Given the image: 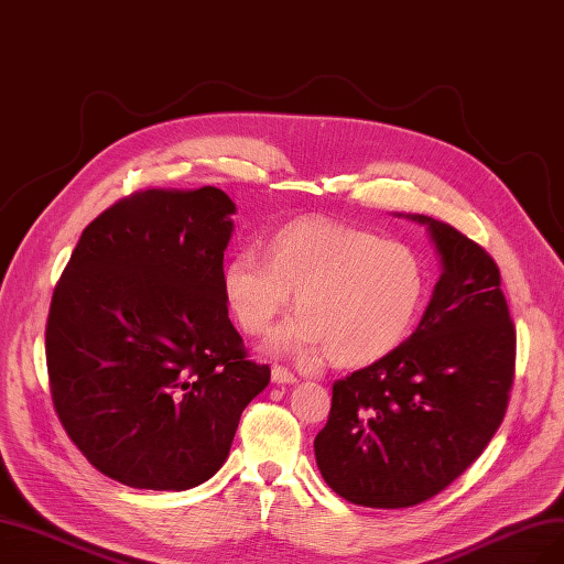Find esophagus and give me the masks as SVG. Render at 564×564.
<instances>
[{
    "label": "esophagus",
    "instance_id": "34e87169",
    "mask_svg": "<svg viewBox=\"0 0 564 564\" xmlns=\"http://www.w3.org/2000/svg\"><path fill=\"white\" fill-rule=\"evenodd\" d=\"M270 377H273V384H280V387H284V384H296L299 381V377L294 375V372H289L286 368H273V372H270Z\"/></svg>",
    "mask_w": 564,
    "mask_h": 564
}]
</instances>
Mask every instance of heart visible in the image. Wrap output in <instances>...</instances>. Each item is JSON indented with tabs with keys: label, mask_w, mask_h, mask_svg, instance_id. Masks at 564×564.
<instances>
[{
	"label": "heart",
	"mask_w": 564,
	"mask_h": 564,
	"mask_svg": "<svg viewBox=\"0 0 564 564\" xmlns=\"http://www.w3.org/2000/svg\"><path fill=\"white\" fill-rule=\"evenodd\" d=\"M265 257L234 252L221 268V296L245 333L261 335L294 294L299 312L268 351L314 358L328 349L335 366L360 368L398 349L416 322L425 265L400 240L305 219L270 236Z\"/></svg>",
	"instance_id": "1"
}]
</instances>
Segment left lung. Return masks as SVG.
Returning <instances> with one entry per match:
<instances>
[{"label": "left lung", "mask_w": 564, "mask_h": 564, "mask_svg": "<svg viewBox=\"0 0 564 564\" xmlns=\"http://www.w3.org/2000/svg\"><path fill=\"white\" fill-rule=\"evenodd\" d=\"M404 217L423 224L442 263L431 303L398 349L333 384L314 437L324 481L375 509L431 500L481 456L505 419L516 364L500 268L448 224Z\"/></svg>", "instance_id": "obj_1"}]
</instances>
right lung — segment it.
Segmentation results:
<instances>
[{
    "label": "right lung",
    "mask_w": 564,
    "mask_h": 564,
    "mask_svg": "<svg viewBox=\"0 0 564 564\" xmlns=\"http://www.w3.org/2000/svg\"><path fill=\"white\" fill-rule=\"evenodd\" d=\"M236 204L217 187L145 189L83 231L55 286L46 360L66 435L101 475L187 490L227 463L270 381L221 296Z\"/></svg>",
    "instance_id": "right-lung-1"
}]
</instances>
